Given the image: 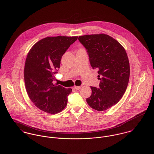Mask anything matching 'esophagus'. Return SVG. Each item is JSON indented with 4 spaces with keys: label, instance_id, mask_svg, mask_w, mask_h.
<instances>
[{
    "label": "esophagus",
    "instance_id": "34e87169",
    "mask_svg": "<svg viewBox=\"0 0 154 154\" xmlns=\"http://www.w3.org/2000/svg\"><path fill=\"white\" fill-rule=\"evenodd\" d=\"M81 88H82V86H75L74 88L75 90H79V89H81Z\"/></svg>",
    "mask_w": 154,
    "mask_h": 154
}]
</instances>
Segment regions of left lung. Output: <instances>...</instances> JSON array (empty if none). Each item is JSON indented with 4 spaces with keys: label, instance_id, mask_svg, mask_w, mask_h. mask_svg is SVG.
Masks as SVG:
<instances>
[{
    "label": "left lung",
    "instance_id": "1",
    "mask_svg": "<svg viewBox=\"0 0 154 154\" xmlns=\"http://www.w3.org/2000/svg\"><path fill=\"white\" fill-rule=\"evenodd\" d=\"M79 40L100 80L99 89L91 87L92 94L86 101L93 109L105 111L117 103L126 91L130 77L126 51L117 40L105 34L80 35Z\"/></svg>",
    "mask_w": 154,
    "mask_h": 154
}]
</instances>
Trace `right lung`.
<instances>
[{
  "label": "right lung",
  "instance_id": "obj_1",
  "mask_svg": "<svg viewBox=\"0 0 154 154\" xmlns=\"http://www.w3.org/2000/svg\"><path fill=\"white\" fill-rule=\"evenodd\" d=\"M77 36L47 37L35 43L29 52L24 66L27 93L40 110L55 114L66 106L71 88L54 83V74L60 68L62 55Z\"/></svg>",
  "mask_w": 154,
  "mask_h": 154
}]
</instances>
